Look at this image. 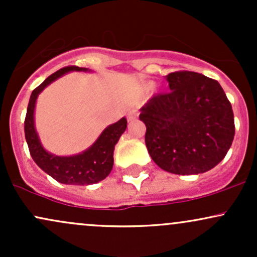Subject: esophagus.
<instances>
[{
  "label": "esophagus",
  "mask_w": 257,
  "mask_h": 257,
  "mask_svg": "<svg viewBox=\"0 0 257 257\" xmlns=\"http://www.w3.org/2000/svg\"><path fill=\"white\" fill-rule=\"evenodd\" d=\"M137 116H138V112L135 110L128 111V113H126V118H128V122H133V120L137 119Z\"/></svg>",
  "instance_id": "34e87169"
}]
</instances>
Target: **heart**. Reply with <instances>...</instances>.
I'll return each mask as SVG.
<instances>
[{"label": "heart", "instance_id": "heart-1", "mask_svg": "<svg viewBox=\"0 0 257 257\" xmlns=\"http://www.w3.org/2000/svg\"><path fill=\"white\" fill-rule=\"evenodd\" d=\"M152 85H153L152 83H151V84H149V85H147V88H152Z\"/></svg>", "mask_w": 257, "mask_h": 257}]
</instances>
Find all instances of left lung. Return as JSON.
Returning a JSON list of instances; mask_svg holds the SVG:
<instances>
[{"label": "left lung", "mask_w": 257, "mask_h": 257, "mask_svg": "<svg viewBox=\"0 0 257 257\" xmlns=\"http://www.w3.org/2000/svg\"><path fill=\"white\" fill-rule=\"evenodd\" d=\"M170 91L140 108L147 151L168 173L196 175L220 163L234 138L231 102L215 79L197 72L167 76Z\"/></svg>", "instance_id": "1"}]
</instances>
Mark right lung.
I'll list each match as a JSON object with an SVG mask.
<instances>
[{"label": "right lung", "instance_id": "obj_1", "mask_svg": "<svg viewBox=\"0 0 257 257\" xmlns=\"http://www.w3.org/2000/svg\"><path fill=\"white\" fill-rule=\"evenodd\" d=\"M72 71L90 72L91 70L78 66L64 67L44 79L43 83L32 91L24 123L25 139L35 163L58 182L65 185H93L104 180L111 173L114 146L126 129L125 117L106 126L93 145L83 152L72 156H57L47 151L35 126V107L41 91L55 79Z\"/></svg>", "mask_w": 257, "mask_h": 257}]
</instances>
